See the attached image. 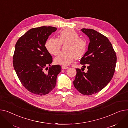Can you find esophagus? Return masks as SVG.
Listing matches in <instances>:
<instances>
[{
	"label": "esophagus",
	"mask_w": 128,
	"mask_h": 128,
	"mask_svg": "<svg viewBox=\"0 0 128 128\" xmlns=\"http://www.w3.org/2000/svg\"><path fill=\"white\" fill-rule=\"evenodd\" d=\"M62 69H68V67L66 66H62Z\"/></svg>",
	"instance_id": "esophagus-1"
}]
</instances>
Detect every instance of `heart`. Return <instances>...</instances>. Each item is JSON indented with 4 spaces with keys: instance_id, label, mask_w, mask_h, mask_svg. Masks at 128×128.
<instances>
[{
    "instance_id": "b5f03b06",
    "label": "heart",
    "mask_w": 128,
    "mask_h": 128,
    "mask_svg": "<svg viewBox=\"0 0 128 128\" xmlns=\"http://www.w3.org/2000/svg\"><path fill=\"white\" fill-rule=\"evenodd\" d=\"M79 34L73 29H66L59 33L58 38H50L46 43V48L52 55H57L61 48L62 44H66V52L59 53L54 59L58 64L68 65L76 57H81L85 53L87 48L86 41L79 37Z\"/></svg>"
}]
</instances>
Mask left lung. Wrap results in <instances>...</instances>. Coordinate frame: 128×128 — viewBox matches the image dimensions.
<instances>
[{
    "label": "left lung",
    "instance_id": "obj_1",
    "mask_svg": "<svg viewBox=\"0 0 128 128\" xmlns=\"http://www.w3.org/2000/svg\"><path fill=\"white\" fill-rule=\"evenodd\" d=\"M80 30L89 38L88 50L80 62L82 67L88 66V71L76 69L73 84L80 93L88 96L99 92L109 83L115 72L117 57L106 36L92 29Z\"/></svg>",
    "mask_w": 128,
    "mask_h": 128
}]
</instances>
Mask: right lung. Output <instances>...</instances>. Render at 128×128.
Here are the masks:
<instances>
[{
	"instance_id": "obj_1",
	"label": "right lung",
	"mask_w": 128,
	"mask_h": 128,
	"mask_svg": "<svg viewBox=\"0 0 128 128\" xmlns=\"http://www.w3.org/2000/svg\"><path fill=\"white\" fill-rule=\"evenodd\" d=\"M56 30L51 26L32 28L20 38L15 46L14 69L22 85L36 94L42 96L50 92L62 71L59 64L50 66L47 72L44 71L52 62L45 45L48 36Z\"/></svg>"
}]
</instances>
